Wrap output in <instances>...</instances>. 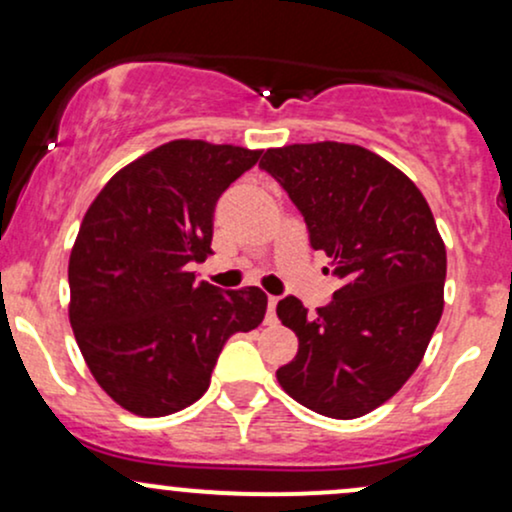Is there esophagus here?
<instances>
[{
    "label": "esophagus",
    "instance_id": "34e87169",
    "mask_svg": "<svg viewBox=\"0 0 512 512\" xmlns=\"http://www.w3.org/2000/svg\"><path fill=\"white\" fill-rule=\"evenodd\" d=\"M276 303H279V298H276V296L267 298V320L269 322L276 320Z\"/></svg>",
    "mask_w": 512,
    "mask_h": 512
}]
</instances>
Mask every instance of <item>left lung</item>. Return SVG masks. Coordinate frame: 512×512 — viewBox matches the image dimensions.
<instances>
[{"label":"left lung","instance_id":"obj_1","mask_svg":"<svg viewBox=\"0 0 512 512\" xmlns=\"http://www.w3.org/2000/svg\"><path fill=\"white\" fill-rule=\"evenodd\" d=\"M260 166L289 192L313 250L342 279L317 315L296 296L276 305L298 337L276 380L317 414L358 419L407 383L443 315L448 257L436 219L402 170L358 144L267 149Z\"/></svg>","mask_w":512,"mask_h":512}]
</instances>
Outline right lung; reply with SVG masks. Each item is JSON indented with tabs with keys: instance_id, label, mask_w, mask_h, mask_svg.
Instances as JSON below:
<instances>
[{
	"instance_id": "obj_1",
	"label": "right lung",
	"mask_w": 512,
	"mask_h": 512,
	"mask_svg": "<svg viewBox=\"0 0 512 512\" xmlns=\"http://www.w3.org/2000/svg\"><path fill=\"white\" fill-rule=\"evenodd\" d=\"M262 151L175 139L105 182L69 255V322L105 395L168 416L207 392L223 344L264 320L257 286L219 291L190 262L211 255L214 207Z\"/></svg>"
}]
</instances>
